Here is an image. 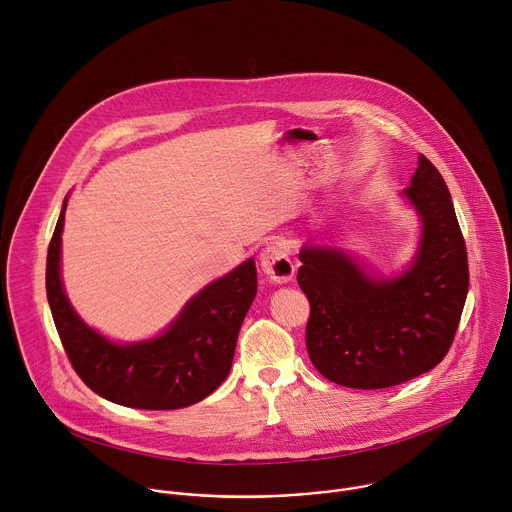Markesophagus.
Wrapping results in <instances>:
<instances>
[{
    "instance_id": "34e87169",
    "label": "esophagus",
    "mask_w": 512,
    "mask_h": 512,
    "mask_svg": "<svg viewBox=\"0 0 512 512\" xmlns=\"http://www.w3.org/2000/svg\"><path fill=\"white\" fill-rule=\"evenodd\" d=\"M261 271L275 283H287L296 273V261L283 245H267L259 255Z\"/></svg>"
}]
</instances>
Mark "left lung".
Listing matches in <instances>:
<instances>
[{
	"instance_id": "obj_1",
	"label": "left lung",
	"mask_w": 512,
	"mask_h": 512,
	"mask_svg": "<svg viewBox=\"0 0 512 512\" xmlns=\"http://www.w3.org/2000/svg\"><path fill=\"white\" fill-rule=\"evenodd\" d=\"M417 164L403 194L421 218V239L403 273L371 275L338 247L300 251L308 354L336 385L405 383L440 364L454 342L468 296L466 243L442 174L425 156Z\"/></svg>"
}]
</instances>
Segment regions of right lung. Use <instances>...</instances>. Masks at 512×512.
Returning <instances> with one entry per match:
<instances>
[{
    "instance_id": "1",
    "label": "right lung",
    "mask_w": 512,
    "mask_h": 512,
    "mask_svg": "<svg viewBox=\"0 0 512 512\" xmlns=\"http://www.w3.org/2000/svg\"><path fill=\"white\" fill-rule=\"evenodd\" d=\"M64 210L66 198L48 247L46 296L72 369L103 399L133 409H182L208 397L231 371L241 324L257 294L255 261L200 289L160 336L119 344L87 326L64 294Z\"/></svg>"
}]
</instances>
